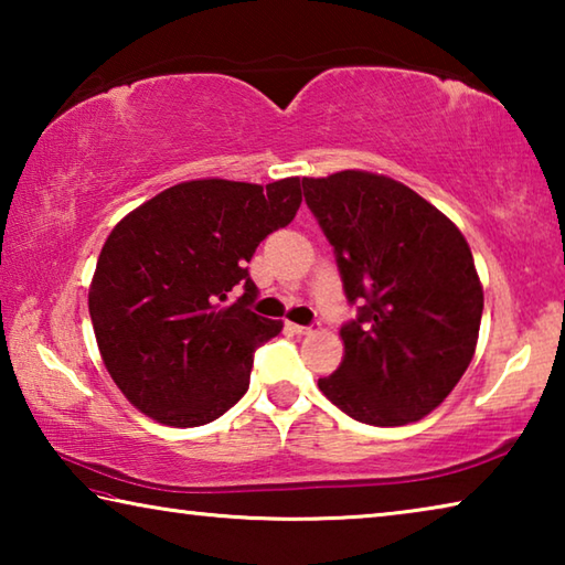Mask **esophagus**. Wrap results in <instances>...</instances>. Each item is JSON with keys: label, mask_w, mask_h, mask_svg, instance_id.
<instances>
[{"label": "esophagus", "mask_w": 565, "mask_h": 565, "mask_svg": "<svg viewBox=\"0 0 565 565\" xmlns=\"http://www.w3.org/2000/svg\"><path fill=\"white\" fill-rule=\"evenodd\" d=\"M286 329H289L291 333H311L313 331L311 327H301V323H294V321H286Z\"/></svg>", "instance_id": "esophagus-1"}]
</instances>
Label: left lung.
Returning a JSON list of instances; mask_svg holds the SVG:
<instances>
[{
    "label": "left lung",
    "mask_w": 565,
    "mask_h": 565,
    "mask_svg": "<svg viewBox=\"0 0 565 565\" xmlns=\"http://www.w3.org/2000/svg\"><path fill=\"white\" fill-rule=\"evenodd\" d=\"M333 246L359 317L341 327L343 359L321 394L371 426L431 414L466 374L478 343L483 286L466 236L401 181L347 169L301 179Z\"/></svg>",
    "instance_id": "8db88e82"
}]
</instances>
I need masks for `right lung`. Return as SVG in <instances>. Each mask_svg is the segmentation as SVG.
I'll return each mask as SVG.
<instances>
[{
  "mask_svg": "<svg viewBox=\"0 0 565 565\" xmlns=\"http://www.w3.org/2000/svg\"><path fill=\"white\" fill-rule=\"evenodd\" d=\"M301 179L181 181L111 228L89 284L104 366L157 424L204 426L246 394L254 351L284 329L248 309L266 236L291 224ZM245 294L226 305L227 291Z\"/></svg>",
  "mask_w": 565,
  "mask_h": 565,
  "instance_id": "1",
  "label": "right lung"
}]
</instances>
